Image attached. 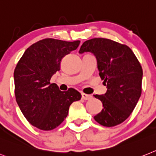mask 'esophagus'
Masks as SVG:
<instances>
[{"label": "esophagus", "mask_w": 156, "mask_h": 156, "mask_svg": "<svg viewBox=\"0 0 156 156\" xmlns=\"http://www.w3.org/2000/svg\"><path fill=\"white\" fill-rule=\"evenodd\" d=\"M81 96H82V99L83 100H88L92 98V96L91 95H88V94H85V93H82L81 94Z\"/></svg>", "instance_id": "34e87169"}]
</instances>
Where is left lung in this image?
Returning a JSON list of instances; mask_svg holds the SVG:
<instances>
[{"instance_id":"obj_1","label":"left lung","mask_w":156,"mask_h":156,"mask_svg":"<svg viewBox=\"0 0 156 156\" xmlns=\"http://www.w3.org/2000/svg\"><path fill=\"white\" fill-rule=\"evenodd\" d=\"M84 52L96 56L99 75L107 86L104 95L94 96L104 107L94 119L104 127L118 125L129 117L141 96V64L128 46L105 38L83 42L79 52Z\"/></svg>"}]
</instances>
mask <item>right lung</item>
Here are the masks:
<instances>
[{
    "label": "right lung",
    "mask_w": 156,
    "mask_h": 156,
    "mask_svg": "<svg viewBox=\"0 0 156 156\" xmlns=\"http://www.w3.org/2000/svg\"><path fill=\"white\" fill-rule=\"evenodd\" d=\"M80 41L46 38L28 48L14 70L15 96L26 119L44 131L57 127L69 114V107L81 99L70 87L61 92L51 77L60 69L65 55L76 50Z\"/></svg>",
    "instance_id": "add662e5"
}]
</instances>
